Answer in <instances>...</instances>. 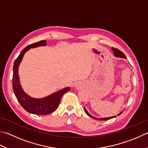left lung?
Wrapping results in <instances>:
<instances>
[{
    "mask_svg": "<svg viewBox=\"0 0 148 148\" xmlns=\"http://www.w3.org/2000/svg\"><path fill=\"white\" fill-rule=\"evenodd\" d=\"M111 49H112L113 51V53H114V55H115V57H119V58H126V59L127 58L126 57V56H125V55L123 53H122L121 51H120L119 49H116V48H111ZM84 109L85 113H86V114H87V115H88L89 116H90V117H91V118L95 119H97V120H99V121H106V120H110V119H113V118L116 117V115H115V116H110V117H106V118H97V117H95V116H92L91 115H90V114L88 113V111L87 110H86V109L85 108V107L84 108ZM122 113V112L120 113H119V114H118V116L121 115V114Z\"/></svg>",
    "mask_w": 148,
    "mask_h": 148,
    "instance_id": "obj_1",
    "label": "left lung"
}]
</instances>
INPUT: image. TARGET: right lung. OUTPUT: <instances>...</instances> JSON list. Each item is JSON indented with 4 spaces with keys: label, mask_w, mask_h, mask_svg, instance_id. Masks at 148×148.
I'll return each mask as SVG.
<instances>
[{
    "label": "right lung",
    "mask_w": 148,
    "mask_h": 148,
    "mask_svg": "<svg viewBox=\"0 0 148 148\" xmlns=\"http://www.w3.org/2000/svg\"><path fill=\"white\" fill-rule=\"evenodd\" d=\"M46 40H41L30 44L26 47L21 52L13 64V89L14 93L18 102L25 110L30 113L35 115H44L53 113L56 110L63 95L70 90V88H65L52 93L49 95L41 99H35L29 96L22 89L18 76V67L23 58L24 54L31 48H35L39 46H46Z\"/></svg>",
    "instance_id": "1"
}]
</instances>
